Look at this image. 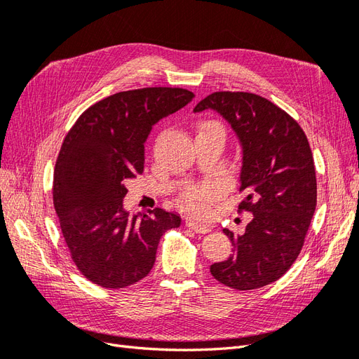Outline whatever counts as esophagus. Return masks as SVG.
I'll return each instance as SVG.
<instances>
[{"label":"esophagus","instance_id":"1","mask_svg":"<svg viewBox=\"0 0 359 359\" xmlns=\"http://www.w3.org/2000/svg\"><path fill=\"white\" fill-rule=\"evenodd\" d=\"M186 226L189 227V229L194 231L196 233H208V232L211 231L210 226L198 223L196 220H193V219H187V220H186Z\"/></svg>","mask_w":359,"mask_h":359}]
</instances>
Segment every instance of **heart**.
Masks as SVG:
<instances>
[{
	"label": "heart",
	"mask_w": 359,
	"mask_h": 359,
	"mask_svg": "<svg viewBox=\"0 0 359 359\" xmlns=\"http://www.w3.org/2000/svg\"><path fill=\"white\" fill-rule=\"evenodd\" d=\"M220 126L214 121H205L199 126V132L202 130ZM222 127V126H220ZM223 194V189L220 184L217 182H203V184H194V186L187 187L180 194V205L182 208L193 211L194 214H206L210 211V206L220 199Z\"/></svg>",
	"instance_id": "heart-1"
}]
</instances>
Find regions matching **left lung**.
Here are the masks:
<instances>
[{"label":"left lung","instance_id":"8db88e82","mask_svg":"<svg viewBox=\"0 0 359 359\" xmlns=\"http://www.w3.org/2000/svg\"><path fill=\"white\" fill-rule=\"evenodd\" d=\"M223 115L243 145L238 212H252L243 235L223 229L233 255L212 264V277L238 290L277 281L295 262L316 210V169L306 133L287 112L253 93L217 91L194 112Z\"/></svg>","mask_w":359,"mask_h":359}]
</instances>
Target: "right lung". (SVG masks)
Instances as JSON below:
<instances>
[{"instance_id":"obj_1","label":"right lung","mask_w":359,"mask_h":359,"mask_svg":"<svg viewBox=\"0 0 359 359\" xmlns=\"http://www.w3.org/2000/svg\"><path fill=\"white\" fill-rule=\"evenodd\" d=\"M184 88L121 91L90 106L62 140L52 198L79 273L107 289L137 283L156 262L160 238L180 227L173 212H126V182L144 172V144L158 119L193 100Z\"/></svg>"}]
</instances>
